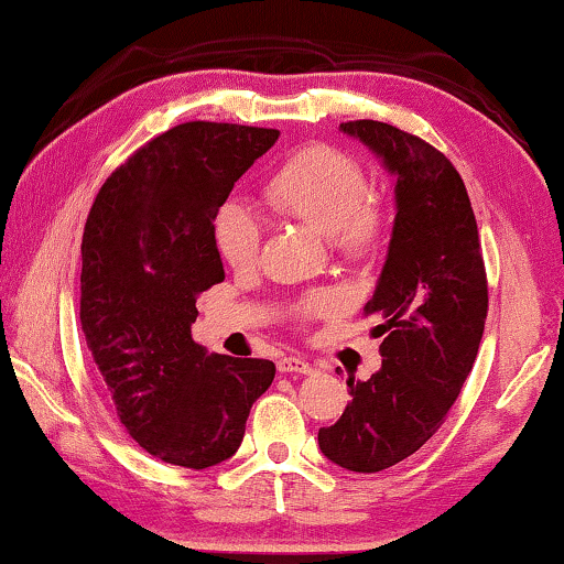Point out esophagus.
<instances>
[{
	"instance_id": "esophagus-1",
	"label": "esophagus",
	"mask_w": 564,
	"mask_h": 564,
	"mask_svg": "<svg viewBox=\"0 0 564 564\" xmlns=\"http://www.w3.org/2000/svg\"><path fill=\"white\" fill-rule=\"evenodd\" d=\"M279 370L281 372H301V376H306V372H314L312 365L301 358H281L279 360Z\"/></svg>"
}]
</instances>
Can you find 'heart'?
Instances as JSON below:
<instances>
[{"instance_id":"1","label":"heart","mask_w":564,"mask_h":564,"mask_svg":"<svg viewBox=\"0 0 564 564\" xmlns=\"http://www.w3.org/2000/svg\"><path fill=\"white\" fill-rule=\"evenodd\" d=\"M362 171L337 150L312 145L293 153L265 184V199L275 212L299 219L347 258H360L378 240V212L365 199ZM258 225L240 204H225L214 217V245L221 260L235 268L250 265L258 256ZM327 296H308L301 312L324 314Z\"/></svg>"}]
</instances>
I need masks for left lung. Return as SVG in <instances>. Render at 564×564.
<instances>
[{"mask_svg": "<svg viewBox=\"0 0 564 564\" xmlns=\"http://www.w3.org/2000/svg\"><path fill=\"white\" fill-rule=\"evenodd\" d=\"M393 176L395 217L365 314L380 365L347 380L352 401L322 426L319 449L352 473H380L422 447L470 376L488 314L486 265L465 184L430 142L372 120L343 122Z\"/></svg>", "mask_w": 564, "mask_h": 564, "instance_id": "obj_1", "label": "left lung"}]
</instances>
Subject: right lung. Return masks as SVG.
<instances>
[{
	"label": "right lung",
	"mask_w": 564,
	"mask_h": 564,
	"mask_svg": "<svg viewBox=\"0 0 564 564\" xmlns=\"http://www.w3.org/2000/svg\"><path fill=\"white\" fill-rule=\"evenodd\" d=\"M279 130L186 122L99 188L82 242V329L130 437L163 463L229 459L275 365L194 343L196 296L225 281L214 217Z\"/></svg>",
	"instance_id": "right-lung-1"
}]
</instances>
